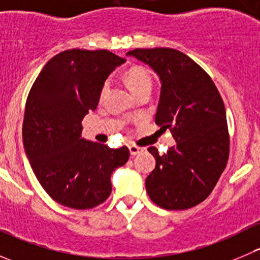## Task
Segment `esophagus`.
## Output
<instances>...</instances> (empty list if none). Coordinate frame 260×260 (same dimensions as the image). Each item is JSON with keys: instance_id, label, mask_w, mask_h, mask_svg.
Instances as JSON below:
<instances>
[{"instance_id": "esophagus-1", "label": "esophagus", "mask_w": 260, "mask_h": 260, "mask_svg": "<svg viewBox=\"0 0 260 260\" xmlns=\"http://www.w3.org/2000/svg\"><path fill=\"white\" fill-rule=\"evenodd\" d=\"M128 148H129V152H131V154H132V156H136V154L141 153V151H142V148H141V147H138L136 145H131L129 147H128Z\"/></svg>"}]
</instances>
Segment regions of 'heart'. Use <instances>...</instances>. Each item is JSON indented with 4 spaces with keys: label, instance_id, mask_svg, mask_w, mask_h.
<instances>
[{
    "label": "heart",
    "instance_id": "heart-1",
    "mask_svg": "<svg viewBox=\"0 0 260 260\" xmlns=\"http://www.w3.org/2000/svg\"><path fill=\"white\" fill-rule=\"evenodd\" d=\"M124 80L127 83V85L129 86L131 91L133 94H138L142 90H151L152 88V75L149 73V70L145 67H141V65H135V67H131L129 69L125 72L124 74ZM109 86V80H106L102 85L101 89V96H103L106 94L107 89Z\"/></svg>",
    "mask_w": 260,
    "mask_h": 260
}]
</instances>
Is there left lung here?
<instances>
[{
  "label": "left lung",
  "instance_id": "obj_1",
  "mask_svg": "<svg viewBox=\"0 0 260 260\" xmlns=\"http://www.w3.org/2000/svg\"><path fill=\"white\" fill-rule=\"evenodd\" d=\"M127 55L148 64L161 79L156 124L171 131L176 146L148 151L156 167L146 179L149 199L166 210H186L214 190L229 158L224 102L210 75L191 57L170 48L135 49Z\"/></svg>",
  "mask_w": 260,
  "mask_h": 260
}]
</instances>
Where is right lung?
Wrapping results in <instances>:
<instances>
[{"label":"right lung","instance_id":"right-lung-1","mask_svg":"<svg viewBox=\"0 0 260 260\" xmlns=\"http://www.w3.org/2000/svg\"><path fill=\"white\" fill-rule=\"evenodd\" d=\"M124 61L108 50H65L30 89L22 125L26 154L46 193L68 208L103 204L112 192V172L129 158L125 146L113 149L81 138V120L98 106L107 77Z\"/></svg>","mask_w":260,"mask_h":260}]
</instances>
